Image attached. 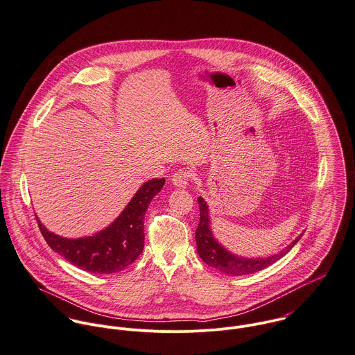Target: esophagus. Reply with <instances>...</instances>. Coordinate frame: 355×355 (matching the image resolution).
<instances>
[{
  "instance_id": "34e87169",
  "label": "esophagus",
  "mask_w": 355,
  "mask_h": 355,
  "mask_svg": "<svg viewBox=\"0 0 355 355\" xmlns=\"http://www.w3.org/2000/svg\"><path fill=\"white\" fill-rule=\"evenodd\" d=\"M191 180V171L187 168H180L173 174V184L178 188H185Z\"/></svg>"
}]
</instances>
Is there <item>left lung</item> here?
<instances>
[{
  "mask_svg": "<svg viewBox=\"0 0 355 355\" xmlns=\"http://www.w3.org/2000/svg\"><path fill=\"white\" fill-rule=\"evenodd\" d=\"M199 210H200V220L199 225L196 228V245H198V253L200 259L209 264L210 267L228 274V275H248L257 271H261L267 268L268 266L274 264L279 259H282L297 242L302 236H299L296 241L292 242L288 248H285L281 253L268 257V259H243L234 256L227 249H224L213 236L210 231V220H209V209L206 202L199 198Z\"/></svg>",
  "mask_w": 355,
  "mask_h": 355,
  "instance_id": "left-lung-1",
  "label": "left lung"
}]
</instances>
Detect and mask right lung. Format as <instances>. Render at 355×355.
<instances>
[{
    "label": "right lung",
    "instance_id": "obj_1",
    "mask_svg": "<svg viewBox=\"0 0 355 355\" xmlns=\"http://www.w3.org/2000/svg\"><path fill=\"white\" fill-rule=\"evenodd\" d=\"M164 185V178L145 182L123 213L94 236L67 239L49 232L37 218L48 246L73 266L92 274H114L132 264L144 250V217L148 205Z\"/></svg>",
    "mask_w": 355,
    "mask_h": 355
}]
</instances>
